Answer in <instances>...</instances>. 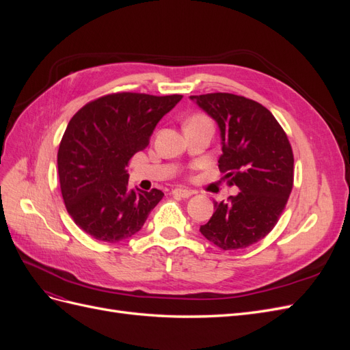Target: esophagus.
Masks as SVG:
<instances>
[{"label": "esophagus", "instance_id": "obj_1", "mask_svg": "<svg viewBox=\"0 0 350 350\" xmlns=\"http://www.w3.org/2000/svg\"><path fill=\"white\" fill-rule=\"evenodd\" d=\"M172 194L176 197H181V198H189L193 196V193L189 191V189H183V188H175Z\"/></svg>", "mask_w": 350, "mask_h": 350}]
</instances>
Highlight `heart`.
Masks as SVG:
<instances>
[{
  "instance_id": "heart-1",
  "label": "heart",
  "mask_w": 350,
  "mask_h": 350,
  "mask_svg": "<svg viewBox=\"0 0 350 350\" xmlns=\"http://www.w3.org/2000/svg\"><path fill=\"white\" fill-rule=\"evenodd\" d=\"M194 118H204V116H200V115H197V116H194ZM194 118H193V120H194Z\"/></svg>"
}]
</instances>
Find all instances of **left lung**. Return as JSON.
<instances>
[{
  "instance_id": "obj_1",
  "label": "left lung",
  "mask_w": 350,
  "mask_h": 350,
  "mask_svg": "<svg viewBox=\"0 0 350 350\" xmlns=\"http://www.w3.org/2000/svg\"><path fill=\"white\" fill-rule=\"evenodd\" d=\"M220 130L219 169L239 188L200 226L203 237L229 251L247 248L276 226L293 187V153L273 113L261 103L232 93L189 96Z\"/></svg>"
}]
</instances>
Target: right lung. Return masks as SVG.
<instances>
[{"label":"right lung","instance_id":"right-lung-1","mask_svg":"<svg viewBox=\"0 0 350 350\" xmlns=\"http://www.w3.org/2000/svg\"><path fill=\"white\" fill-rule=\"evenodd\" d=\"M181 94L112 93L72 116L58 149V176L74 224L98 241L129 239L144 225L163 193L129 188L130 159L144 150L162 116Z\"/></svg>","mask_w":350,"mask_h":350}]
</instances>
